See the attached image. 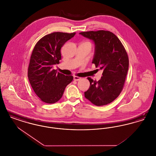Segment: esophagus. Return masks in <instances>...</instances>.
<instances>
[{"label": "esophagus", "instance_id": "1", "mask_svg": "<svg viewBox=\"0 0 156 156\" xmlns=\"http://www.w3.org/2000/svg\"><path fill=\"white\" fill-rule=\"evenodd\" d=\"M81 79V78H80L79 76H74V81H78L80 80Z\"/></svg>", "mask_w": 156, "mask_h": 156}]
</instances>
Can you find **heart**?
Listing matches in <instances>:
<instances>
[{"label":"heart","instance_id":"b5f03b06","mask_svg":"<svg viewBox=\"0 0 156 156\" xmlns=\"http://www.w3.org/2000/svg\"><path fill=\"white\" fill-rule=\"evenodd\" d=\"M85 43H88V44H89L90 45H91V44L89 43V42H85Z\"/></svg>","mask_w":156,"mask_h":156}]
</instances>
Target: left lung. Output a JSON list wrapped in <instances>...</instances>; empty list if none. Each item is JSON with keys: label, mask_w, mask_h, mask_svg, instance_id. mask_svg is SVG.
I'll return each instance as SVG.
<instances>
[{"label": "left lung", "mask_w": 156, "mask_h": 156, "mask_svg": "<svg viewBox=\"0 0 156 156\" xmlns=\"http://www.w3.org/2000/svg\"><path fill=\"white\" fill-rule=\"evenodd\" d=\"M94 41L95 48L92 63L103 70L98 81L90 77L89 89L85 97L96 106L111 103L122 92L129 68L126 50L117 36L109 31L98 30L80 33Z\"/></svg>", "instance_id": "1"}]
</instances>
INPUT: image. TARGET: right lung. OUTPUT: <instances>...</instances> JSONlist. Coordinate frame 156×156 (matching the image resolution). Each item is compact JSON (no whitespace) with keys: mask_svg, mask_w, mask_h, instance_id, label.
Segmentation results:
<instances>
[{"mask_svg":"<svg viewBox=\"0 0 156 156\" xmlns=\"http://www.w3.org/2000/svg\"><path fill=\"white\" fill-rule=\"evenodd\" d=\"M75 33L54 32L42 37L34 47L28 68L30 85L43 102L54 104L62 97L66 87L73 80L54 69L61 59V48Z\"/></svg>","mask_w":156,"mask_h":156,"instance_id":"obj_1","label":"right lung"}]
</instances>
